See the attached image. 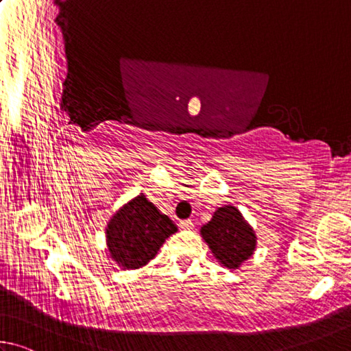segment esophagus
Segmentation results:
<instances>
[{
	"label": "esophagus",
	"instance_id": "1",
	"mask_svg": "<svg viewBox=\"0 0 351 351\" xmlns=\"http://www.w3.org/2000/svg\"><path fill=\"white\" fill-rule=\"evenodd\" d=\"M180 228H182V230H193V228H194V222H193L191 219L182 220V222H180Z\"/></svg>",
	"mask_w": 351,
	"mask_h": 351
}]
</instances>
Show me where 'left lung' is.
I'll use <instances>...</instances> for the list:
<instances>
[{"label": "left lung", "mask_w": 351, "mask_h": 351, "mask_svg": "<svg viewBox=\"0 0 351 351\" xmlns=\"http://www.w3.org/2000/svg\"><path fill=\"white\" fill-rule=\"evenodd\" d=\"M200 236L220 265L239 269L257 247V236L239 208L223 205L217 208L213 219L200 228Z\"/></svg>", "instance_id": "8db88e82"}]
</instances>
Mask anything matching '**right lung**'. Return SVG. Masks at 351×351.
Wrapping results in <instances>:
<instances>
[{
  "instance_id": "obj_1",
  "label": "right lung",
  "mask_w": 351,
  "mask_h": 351,
  "mask_svg": "<svg viewBox=\"0 0 351 351\" xmlns=\"http://www.w3.org/2000/svg\"><path fill=\"white\" fill-rule=\"evenodd\" d=\"M1 1V0H0ZM177 226L145 194L135 195L108 220L106 251L123 269H138L156 257Z\"/></svg>"
}]
</instances>
